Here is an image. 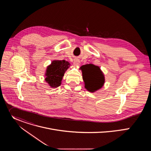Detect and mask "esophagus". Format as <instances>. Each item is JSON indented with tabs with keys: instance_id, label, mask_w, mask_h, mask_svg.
<instances>
[{
	"instance_id": "1",
	"label": "esophagus",
	"mask_w": 151,
	"mask_h": 151,
	"mask_svg": "<svg viewBox=\"0 0 151 151\" xmlns=\"http://www.w3.org/2000/svg\"><path fill=\"white\" fill-rule=\"evenodd\" d=\"M73 64H74V66H76V67H77V66H79L80 64H81L80 61H79V60H75L74 61Z\"/></svg>"
}]
</instances>
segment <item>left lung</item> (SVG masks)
Listing matches in <instances>:
<instances>
[{"label": "left lung", "instance_id": "8db88e82", "mask_svg": "<svg viewBox=\"0 0 151 151\" xmlns=\"http://www.w3.org/2000/svg\"><path fill=\"white\" fill-rule=\"evenodd\" d=\"M79 69L82 71L86 90L94 93L102 88L105 82V78L99 66L88 64L81 66Z\"/></svg>", "mask_w": 151, "mask_h": 151}]
</instances>
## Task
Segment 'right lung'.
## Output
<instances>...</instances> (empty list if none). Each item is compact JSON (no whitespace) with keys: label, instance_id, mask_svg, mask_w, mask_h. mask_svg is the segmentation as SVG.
Returning a JSON list of instances; mask_svg holds the SVG:
<instances>
[{"label":"right lung","instance_id":"obj_1","mask_svg":"<svg viewBox=\"0 0 151 151\" xmlns=\"http://www.w3.org/2000/svg\"><path fill=\"white\" fill-rule=\"evenodd\" d=\"M70 67V64L66 60H54L47 67L45 81L51 88H57L61 84L64 73Z\"/></svg>","mask_w":151,"mask_h":151}]
</instances>
